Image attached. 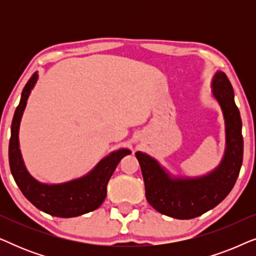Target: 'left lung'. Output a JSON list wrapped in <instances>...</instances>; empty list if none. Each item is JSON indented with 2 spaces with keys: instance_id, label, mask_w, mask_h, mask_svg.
Wrapping results in <instances>:
<instances>
[{
  "instance_id": "left-lung-1",
  "label": "left lung",
  "mask_w": 256,
  "mask_h": 256,
  "mask_svg": "<svg viewBox=\"0 0 256 256\" xmlns=\"http://www.w3.org/2000/svg\"><path fill=\"white\" fill-rule=\"evenodd\" d=\"M212 94L222 107L226 132L225 154L214 170L200 177H172L152 156L135 154L141 166L146 200L156 211L171 218L192 219L216 208L227 197L239 176L244 156L242 122L233 87L222 71L213 76Z\"/></svg>"
}]
</instances>
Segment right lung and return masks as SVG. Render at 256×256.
<instances>
[{"instance_id":"1","label":"right lung","mask_w":256,"mask_h":256,"mask_svg":"<svg viewBox=\"0 0 256 256\" xmlns=\"http://www.w3.org/2000/svg\"><path fill=\"white\" fill-rule=\"evenodd\" d=\"M38 79L37 72L26 82L20 96L12 122V136L9 142V164L17 186L28 200L38 210L48 214L72 218L94 211L102 204L107 196V184L115 168L129 149H118L110 152L96 164V168L78 180L62 184H44L34 180L28 172L20 150L18 132L23 112L26 110L28 98Z\"/></svg>"}]
</instances>
